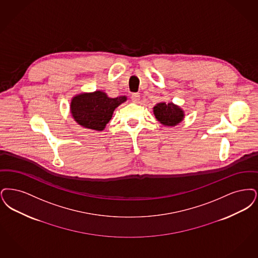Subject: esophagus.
I'll return each mask as SVG.
<instances>
[{"label": "esophagus", "mask_w": 258, "mask_h": 258, "mask_svg": "<svg viewBox=\"0 0 258 258\" xmlns=\"http://www.w3.org/2000/svg\"><path fill=\"white\" fill-rule=\"evenodd\" d=\"M131 99L133 102H139V100L141 99V96L139 93H132L131 95Z\"/></svg>", "instance_id": "1"}]
</instances>
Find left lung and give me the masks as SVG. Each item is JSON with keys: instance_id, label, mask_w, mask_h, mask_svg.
<instances>
[{"instance_id": "left-lung-1", "label": "left lung", "mask_w": 258, "mask_h": 258, "mask_svg": "<svg viewBox=\"0 0 258 258\" xmlns=\"http://www.w3.org/2000/svg\"><path fill=\"white\" fill-rule=\"evenodd\" d=\"M153 112L158 121L166 126H175L184 118L183 110L173 103H159L153 108Z\"/></svg>"}]
</instances>
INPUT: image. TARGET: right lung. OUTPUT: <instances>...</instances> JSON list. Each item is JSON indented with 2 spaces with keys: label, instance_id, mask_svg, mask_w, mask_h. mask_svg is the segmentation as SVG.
<instances>
[{
  "label": "right lung",
  "instance_id": "add662e5",
  "mask_svg": "<svg viewBox=\"0 0 258 258\" xmlns=\"http://www.w3.org/2000/svg\"><path fill=\"white\" fill-rule=\"evenodd\" d=\"M126 99V96L110 98L101 90L81 93L72 98L70 111L74 120L79 125L102 131L106 127V124L111 120L114 109Z\"/></svg>",
  "mask_w": 258,
  "mask_h": 258
}]
</instances>
